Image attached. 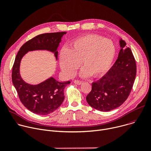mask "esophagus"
<instances>
[{
    "label": "esophagus",
    "mask_w": 151,
    "mask_h": 151,
    "mask_svg": "<svg viewBox=\"0 0 151 151\" xmlns=\"http://www.w3.org/2000/svg\"><path fill=\"white\" fill-rule=\"evenodd\" d=\"M73 82H74L75 83H76V84H77V85H81V84H82V81H79V80H75Z\"/></svg>",
    "instance_id": "34e87169"
}]
</instances>
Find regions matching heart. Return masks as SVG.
Instances as JSON below:
<instances>
[{
	"label": "heart",
	"instance_id": "obj_1",
	"mask_svg": "<svg viewBox=\"0 0 151 151\" xmlns=\"http://www.w3.org/2000/svg\"><path fill=\"white\" fill-rule=\"evenodd\" d=\"M115 54L116 47L112 40L88 34L74 40L70 49L63 47L60 50V64L69 77L75 74L81 61L82 76L98 77L109 70Z\"/></svg>",
	"mask_w": 151,
	"mask_h": 151
}]
</instances>
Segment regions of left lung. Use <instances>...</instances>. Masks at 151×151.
<instances>
[{
  "label": "left lung",
  "instance_id": "obj_1",
  "mask_svg": "<svg viewBox=\"0 0 151 151\" xmlns=\"http://www.w3.org/2000/svg\"><path fill=\"white\" fill-rule=\"evenodd\" d=\"M121 50L113 66L101 78L92 83L86 97L88 104L102 112L117 108L128 98L136 75V64L130 48L120 39Z\"/></svg>",
  "mask_w": 151,
  "mask_h": 151
}]
</instances>
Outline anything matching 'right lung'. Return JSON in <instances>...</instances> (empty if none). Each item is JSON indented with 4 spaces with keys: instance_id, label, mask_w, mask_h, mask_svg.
Masks as SVG:
<instances>
[{
    "instance_id": "1",
    "label": "right lung",
    "mask_w": 151,
    "mask_h": 151,
    "mask_svg": "<svg viewBox=\"0 0 151 151\" xmlns=\"http://www.w3.org/2000/svg\"><path fill=\"white\" fill-rule=\"evenodd\" d=\"M66 32L44 33L26 42L18 52L12 72V81L20 101L32 112L45 115L55 111L64 99V90L70 81L58 82L51 77L37 85L25 82L19 75L21 58L28 52L34 50H48L58 57L57 48Z\"/></svg>"
}]
</instances>
